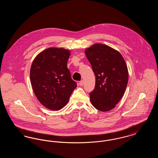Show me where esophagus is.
Returning <instances> with one entry per match:
<instances>
[{
  "label": "esophagus",
  "mask_w": 158,
  "mask_h": 158,
  "mask_svg": "<svg viewBox=\"0 0 158 158\" xmlns=\"http://www.w3.org/2000/svg\"><path fill=\"white\" fill-rule=\"evenodd\" d=\"M79 85L81 86H83V81H81L79 83Z\"/></svg>",
  "instance_id": "34e87169"
}]
</instances>
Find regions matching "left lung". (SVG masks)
<instances>
[{"label": "left lung", "mask_w": 158, "mask_h": 158, "mask_svg": "<svg viewBox=\"0 0 158 158\" xmlns=\"http://www.w3.org/2000/svg\"><path fill=\"white\" fill-rule=\"evenodd\" d=\"M96 77L90 102L101 111L113 109L120 101L128 80V69L120 53L111 47L95 44L85 50Z\"/></svg>", "instance_id": "1"}]
</instances>
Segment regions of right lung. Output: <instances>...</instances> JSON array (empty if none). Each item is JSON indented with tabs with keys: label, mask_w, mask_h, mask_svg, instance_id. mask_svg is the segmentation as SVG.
Segmentation results:
<instances>
[{
	"label": "right lung",
	"mask_w": 158,
	"mask_h": 158,
	"mask_svg": "<svg viewBox=\"0 0 158 158\" xmlns=\"http://www.w3.org/2000/svg\"><path fill=\"white\" fill-rule=\"evenodd\" d=\"M70 52L50 47L39 53L30 69V80L38 101L51 110H59L67 104L77 87L67 63Z\"/></svg>",
	"instance_id": "obj_1"
}]
</instances>
